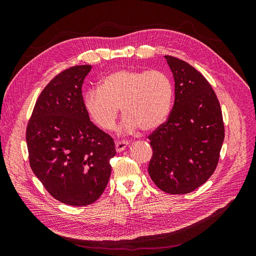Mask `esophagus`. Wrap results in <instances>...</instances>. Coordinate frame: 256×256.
Listing matches in <instances>:
<instances>
[{
  "instance_id": "obj_1",
  "label": "esophagus",
  "mask_w": 256,
  "mask_h": 256,
  "mask_svg": "<svg viewBox=\"0 0 256 256\" xmlns=\"http://www.w3.org/2000/svg\"><path fill=\"white\" fill-rule=\"evenodd\" d=\"M128 142L127 141H118L115 143V148H116V152H120L122 150H125L127 148L128 146Z\"/></svg>"
}]
</instances>
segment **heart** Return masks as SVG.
Listing matches in <instances>:
<instances>
[{
	"label": "heart",
	"instance_id": "1",
	"mask_svg": "<svg viewBox=\"0 0 256 256\" xmlns=\"http://www.w3.org/2000/svg\"><path fill=\"white\" fill-rule=\"evenodd\" d=\"M173 98L171 80L161 72L122 69L106 76L99 88L85 92L83 104L90 118L102 130L114 128L120 108L126 116L120 131L140 127L152 130L164 122Z\"/></svg>",
	"mask_w": 256,
	"mask_h": 256
}]
</instances>
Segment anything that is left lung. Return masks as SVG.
<instances>
[{
    "label": "left lung",
    "mask_w": 256,
    "mask_h": 256,
    "mask_svg": "<svg viewBox=\"0 0 256 256\" xmlns=\"http://www.w3.org/2000/svg\"><path fill=\"white\" fill-rule=\"evenodd\" d=\"M164 58L174 76L175 100L166 122L148 136V173L162 191L186 194L214 172L224 124L219 100L205 76L182 60Z\"/></svg>",
    "instance_id": "1"
}]
</instances>
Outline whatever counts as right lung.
Masks as SVG:
<instances>
[{"label": "right lung", "mask_w": 256, "mask_h": 256, "mask_svg": "<svg viewBox=\"0 0 256 256\" xmlns=\"http://www.w3.org/2000/svg\"><path fill=\"white\" fill-rule=\"evenodd\" d=\"M90 65L65 69L38 97L26 127L30 166L50 194L86 206L102 194L115 156L113 138L90 120L82 84Z\"/></svg>", "instance_id": "obj_1"}]
</instances>
